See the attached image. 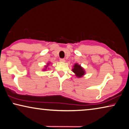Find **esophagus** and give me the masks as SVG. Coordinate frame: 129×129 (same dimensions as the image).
<instances>
[{
  "label": "esophagus",
  "instance_id": "obj_1",
  "mask_svg": "<svg viewBox=\"0 0 129 129\" xmlns=\"http://www.w3.org/2000/svg\"><path fill=\"white\" fill-rule=\"evenodd\" d=\"M59 61H61V62H65V59L64 58H60V59H59Z\"/></svg>",
  "mask_w": 129,
  "mask_h": 129
}]
</instances>
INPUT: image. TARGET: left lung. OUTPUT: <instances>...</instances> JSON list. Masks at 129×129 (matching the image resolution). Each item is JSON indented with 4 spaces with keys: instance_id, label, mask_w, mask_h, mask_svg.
<instances>
[{
    "instance_id": "obj_1",
    "label": "left lung",
    "mask_w": 129,
    "mask_h": 129,
    "mask_svg": "<svg viewBox=\"0 0 129 129\" xmlns=\"http://www.w3.org/2000/svg\"><path fill=\"white\" fill-rule=\"evenodd\" d=\"M72 71L73 72H74L76 76H78V78H80V77L84 75V74H85L83 68L80 67V65H78V64H75Z\"/></svg>"
}]
</instances>
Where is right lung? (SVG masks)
I'll return each mask as SVG.
<instances>
[{
	"label": "right lung",
	"mask_w": 129,
	"mask_h": 129,
	"mask_svg": "<svg viewBox=\"0 0 129 129\" xmlns=\"http://www.w3.org/2000/svg\"><path fill=\"white\" fill-rule=\"evenodd\" d=\"M49 64H47V65H49ZM47 66H46V68H47Z\"/></svg>",
	"instance_id": "right-lung-1"
}]
</instances>
